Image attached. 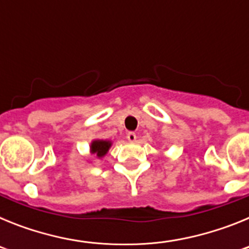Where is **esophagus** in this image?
Returning <instances> with one entry per match:
<instances>
[{
    "label": "esophagus",
    "mask_w": 249,
    "mask_h": 249,
    "mask_svg": "<svg viewBox=\"0 0 249 249\" xmlns=\"http://www.w3.org/2000/svg\"><path fill=\"white\" fill-rule=\"evenodd\" d=\"M127 140H128L129 142H132V143H133V142H136V140H137V136H136L135 132H128V133H127Z\"/></svg>",
    "instance_id": "obj_1"
}]
</instances>
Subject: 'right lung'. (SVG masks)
<instances>
[{
    "label": "right lung",
    "instance_id": "right-lung-1",
    "mask_svg": "<svg viewBox=\"0 0 249 249\" xmlns=\"http://www.w3.org/2000/svg\"><path fill=\"white\" fill-rule=\"evenodd\" d=\"M112 142L108 140H93L89 146V153L97 158H102L107 155L108 149L111 148Z\"/></svg>",
    "mask_w": 249,
    "mask_h": 249
}]
</instances>
